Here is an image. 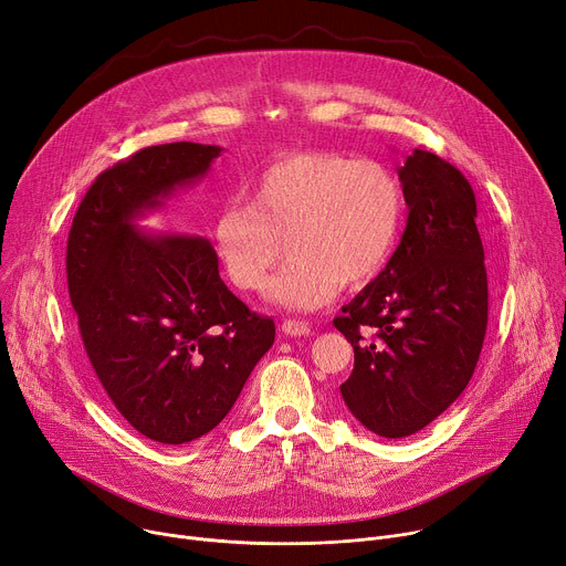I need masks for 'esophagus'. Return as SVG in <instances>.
I'll use <instances>...</instances> for the list:
<instances>
[{
  "label": "esophagus",
  "instance_id": "obj_1",
  "mask_svg": "<svg viewBox=\"0 0 566 566\" xmlns=\"http://www.w3.org/2000/svg\"><path fill=\"white\" fill-rule=\"evenodd\" d=\"M282 332H284L286 336H305V334H310V332H312V327H310V323H307V321H300V318H286V321L282 323Z\"/></svg>",
  "mask_w": 566,
  "mask_h": 566
}]
</instances>
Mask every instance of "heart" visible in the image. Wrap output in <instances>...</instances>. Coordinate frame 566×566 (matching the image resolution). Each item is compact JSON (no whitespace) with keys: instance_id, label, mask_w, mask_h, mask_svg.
Wrapping results in <instances>:
<instances>
[{"instance_id":"heart-1","label":"heart","mask_w":566,"mask_h":566,"mask_svg":"<svg viewBox=\"0 0 566 566\" xmlns=\"http://www.w3.org/2000/svg\"><path fill=\"white\" fill-rule=\"evenodd\" d=\"M248 205H222L213 220L220 266L239 291L269 284L284 310L325 307L344 286H361L391 256L405 216L398 177L378 161L305 149L269 164L245 188Z\"/></svg>"}]
</instances>
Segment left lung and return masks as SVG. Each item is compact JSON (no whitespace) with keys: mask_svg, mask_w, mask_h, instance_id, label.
Wrapping results in <instances>:
<instances>
[{"mask_svg":"<svg viewBox=\"0 0 566 566\" xmlns=\"http://www.w3.org/2000/svg\"><path fill=\"white\" fill-rule=\"evenodd\" d=\"M398 177L409 209L405 234L385 271L334 318L355 350L344 402L387 439L423 430L460 398L489 312L469 179L426 149H413Z\"/></svg>","mask_w":566,"mask_h":566,"instance_id":"8db88e82","label":"left lung"}]
</instances>
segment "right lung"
<instances>
[{"label":"right lung","instance_id":"1","mask_svg":"<svg viewBox=\"0 0 566 566\" xmlns=\"http://www.w3.org/2000/svg\"><path fill=\"white\" fill-rule=\"evenodd\" d=\"M218 155L186 140L138 149L97 175L67 234V293L88 361L113 407L159 443L211 432L275 342V323L220 280L209 241L134 228Z\"/></svg>","mask_w":566,"mask_h":566}]
</instances>
